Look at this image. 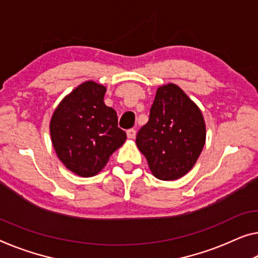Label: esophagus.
Listing matches in <instances>:
<instances>
[{"mask_svg":"<svg viewBox=\"0 0 258 258\" xmlns=\"http://www.w3.org/2000/svg\"><path fill=\"white\" fill-rule=\"evenodd\" d=\"M126 136H128V138H130V140H134V138L136 137V130L129 129L128 132H126Z\"/></svg>","mask_w":258,"mask_h":258,"instance_id":"34e87169","label":"esophagus"}]
</instances>
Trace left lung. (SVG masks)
Returning a JSON list of instances; mask_svg holds the SVG:
<instances>
[{
  "mask_svg": "<svg viewBox=\"0 0 258 258\" xmlns=\"http://www.w3.org/2000/svg\"><path fill=\"white\" fill-rule=\"evenodd\" d=\"M207 130L201 109L175 84L158 88L149 122L136 144L157 179H180L194 167L205 144Z\"/></svg>",
  "mask_w": 258,
  "mask_h": 258,
  "instance_id": "1",
  "label": "left lung"
}]
</instances>
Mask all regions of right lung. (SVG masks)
<instances>
[{"label":"right lung","instance_id":"add662e5","mask_svg":"<svg viewBox=\"0 0 258 258\" xmlns=\"http://www.w3.org/2000/svg\"><path fill=\"white\" fill-rule=\"evenodd\" d=\"M106 88L88 81L58 104L49 130L54 150L67 168L91 177L105 167L126 135L117 126V115L105 105Z\"/></svg>","mask_w":258,"mask_h":258}]
</instances>
